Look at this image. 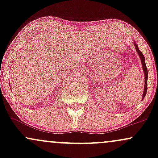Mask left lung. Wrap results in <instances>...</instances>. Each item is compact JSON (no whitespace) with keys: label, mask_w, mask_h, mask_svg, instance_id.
I'll return each instance as SVG.
<instances>
[{"label":"left lung","mask_w":158,"mask_h":158,"mask_svg":"<svg viewBox=\"0 0 158 158\" xmlns=\"http://www.w3.org/2000/svg\"><path fill=\"white\" fill-rule=\"evenodd\" d=\"M135 46L136 50H137V53L139 54V57L141 59V63H142L143 65V71H144V74H145V86H144V91H143V99L145 97L146 94V91H147V79H148V70L147 68H146V62H145V57L143 56V54L141 52L140 50H139L138 47L137 45L135 43Z\"/></svg>","instance_id":"8db88e82"}]
</instances>
